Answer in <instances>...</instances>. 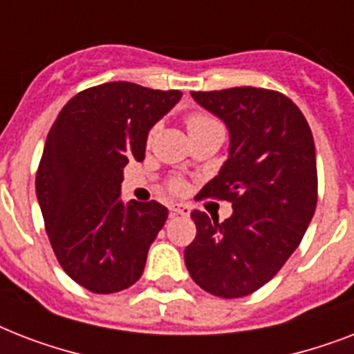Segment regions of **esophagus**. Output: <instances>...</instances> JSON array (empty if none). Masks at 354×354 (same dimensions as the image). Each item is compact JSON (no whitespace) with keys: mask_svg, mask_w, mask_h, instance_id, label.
I'll use <instances>...</instances> for the list:
<instances>
[{"mask_svg":"<svg viewBox=\"0 0 354 354\" xmlns=\"http://www.w3.org/2000/svg\"><path fill=\"white\" fill-rule=\"evenodd\" d=\"M169 209H171V216L189 215V207L185 204H172Z\"/></svg>","mask_w":354,"mask_h":354,"instance_id":"34e87169","label":"esophagus"}]
</instances>
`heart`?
Instances as JSON below:
<instances>
[{
    "instance_id": "b5f03b06",
    "label": "heart",
    "mask_w": 354,
    "mask_h": 354,
    "mask_svg": "<svg viewBox=\"0 0 354 354\" xmlns=\"http://www.w3.org/2000/svg\"><path fill=\"white\" fill-rule=\"evenodd\" d=\"M211 121H215V119H211L209 115H205V113H191V115L187 118V121H185V124H187V130H193V128L202 127V124ZM150 136H152V133H150ZM172 187L180 189V183H174Z\"/></svg>"
}]
</instances>
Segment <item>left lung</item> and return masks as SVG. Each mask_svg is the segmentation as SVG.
Masks as SVG:
<instances>
[{"label":"left lung","mask_w":354,"mask_h":354,"mask_svg":"<svg viewBox=\"0 0 354 354\" xmlns=\"http://www.w3.org/2000/svg\"><path fill=\"white\" fill-rule=\"evenodd\" d=\"M230 132L227 160L204 196L232 202L224 222L194 209L196 236L185 266L213 296L242 297L274 277L299 246L318 202L313 132L301 110L279 91L230 88L193 91Z\"/></svg>","instance_id":"left-lung-1"}]
</instances>
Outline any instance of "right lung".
<instances>
[{"label":"right lung","instance_id":"1","mask_svg":"<svg viewBox=\"0 0 354 354\" xmlns=\"http://www.w3.org/2000/svg\"><path fill=\"white\" fill-rule=\"evenodd\" d=\"M180 99L178 90L106 82L77 93L47 133L36 198L58 263L88 290L121 292L143 274L169 209L124 204L122 169L145 160L150 128Z\"/></svg>","mask_w":354,"mask_h":354}]
</instances>
